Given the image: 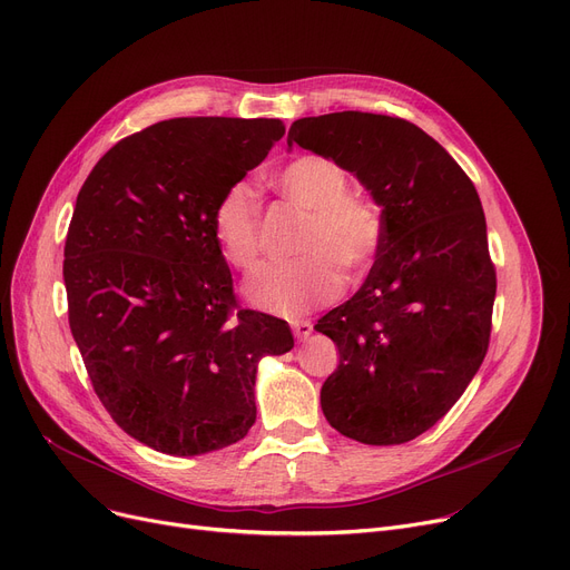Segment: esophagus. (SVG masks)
<instances>
[{"instance_id": "1", "label": "esophagus", "mask_w": 570, "mask_h": 570, "mask_svg": "<svg viewBox=\"0 0 570 570\" xmlns=\"http://www.w3.org/2000/svg\"><path fill=\"white\" fill-rule=\"evenodd\" d=\"M291 328H293V335L298 337V340H307L309 335H312V321H307V318H295V321H291Z\"/></svg>"}]
</instances>
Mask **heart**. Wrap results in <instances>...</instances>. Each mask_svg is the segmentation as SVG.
I'll list each match as a JSON object with an SVG mask.
<instances>
[{
  "mask_svg": "<svg viewBox=\"0 0 570 570\" xmlns=\"http://www.w3.org/2000/svg\"><path fill=\"white\" fill-rule=\"evenodd\" d=\"M272 188L307 212L298 252L303 256L267 263L244 284V298L267 314L298 316L333 301L342 272L358 277L382 246V214L367 197L350 193L346 171L324 156H298L286 163ZM212 230L220 256L249 269L258 258L261 207L246 184L230 186L216 203Z\"/></svg>",
  "mask_w": 570,
  "mask_h": 570,
  "instance_id": "heart-1",
  "label": "heart"
}]
</instances>
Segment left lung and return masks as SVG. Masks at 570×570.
I'll use <instances>...</instances> for the list:
<instances>
[{
	"mask_svg": "<svg viewBox=\"0 0 570 570\" xmlns=\"http://www.w3.org/2000/svg\"><path fill=\"white\" fill-rule=\"evenodd\" d=\"M288 146L352 171L382 209L363 286L318 318L340 365L321 410L342 435L401 444L450 412L480 370L497 298L480 195L459 163L403 118L337 111L295 120Z\"/></svg>",
	"mask_w": 570,
	"mask_h": 570,
	"instance_id": "obj_1",
	"label": "left lung"
}]
</instances>
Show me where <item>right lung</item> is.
Returning a JSON list of instances; mask_svg holds the SVG:
<instances>
[{
	"instance_id": "obj_1",
	"label": "right lung",
	"mask_w": 570,
	"mask_h": 570,
	"mask_svg": "<svg viewBox=\"0 0 570 570\" xmlns=\"http://www.w3.org/2000/svg\"><path fill=\"white\" fill-rule=\"evenodd\" d=\"M279 118L195 116L120 139L79 190L65 242L69 328L97 399L130 438L197 456L256 422L263 356L286 321L235 312L216 203L284 137Z\"/></svg>"
}]
</instances>
